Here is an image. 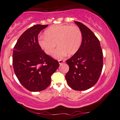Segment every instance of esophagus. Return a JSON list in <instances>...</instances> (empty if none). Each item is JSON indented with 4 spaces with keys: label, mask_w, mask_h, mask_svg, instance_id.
<instances>
[{
    "label": "esophagus",
    "mask_w": 120,
    "mask_h": 120,
    "mask_svg": "<svg viewBox=\"0 0 120 120\" xmlns=\"http://www.w3.org/2000/svg\"><path fill=\"white\" fill-rule=\"evenodd\" d=\"M58 61H59V64L60 65H61L62 64H63V63H64L65 62L64 60H59Z\"/></svg>",
    "instance_id": "esophagus-1"
}]
</instances>
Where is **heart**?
Segmentation results:
<instances>
[{
	"label": "heart",
	"mask_w": 120,
	"mask_h": 120,
	"mask_svg": "<svg viewBox=\"0 0 120 120\" xmlns=\"http://www.w3.org/2000/svg\"><path fill=\"white\" fill-rule=\"evenodd\" d=\"M45 35L38 38V44L46 54H51L56 44L59 46L53 53L54 58H63L67 54L74 55L81 46L82 34L80 29L75 26L67 24L54 26L45 31Z\"/></svg>",
	"instance_id": "heart-1"
}]
</instances>
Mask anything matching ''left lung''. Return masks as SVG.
<instances>
[{
    "instance_id": "obj_1",
    "label": "left lung",
    "mask_w": 120,
    "mask_h": 120,
    "mask_svg": "<svg viewBox=\"0 0 120 120\" xmlns=\"http://www.w3.org/2000/svg\"><path fill=\"white\" fill-rule=\"evenodd\" d=\"M82 34L79 50L66 60L69 66L65 75L68 84L75 90H85L94 86L103 68V53L98 39L90 29L79 22H74Z\"/></svg>"
}]
</instances>
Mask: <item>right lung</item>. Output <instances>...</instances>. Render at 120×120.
I'll use <instances>...</instances> for the list:
<instances>
[{
  "label": "right lung",
  "mask_w": 120,
  "mask_h": 120,
  "mask_svg": "<svg viewBox=\"0 0 120 120\" xmlns=\"http://www.w3.org/2000/svg\"><path fill=\"white\" fill-rule=\"evenodd\" d=\"M48 25L36 24L23 32L13 52V65L21 84L31 92L44 90L51 83V76L59 66L57 60L46 55L39 45L38 35Z\"/></svg>",
  "instance_id": "obj_1"
}]
</instances>
